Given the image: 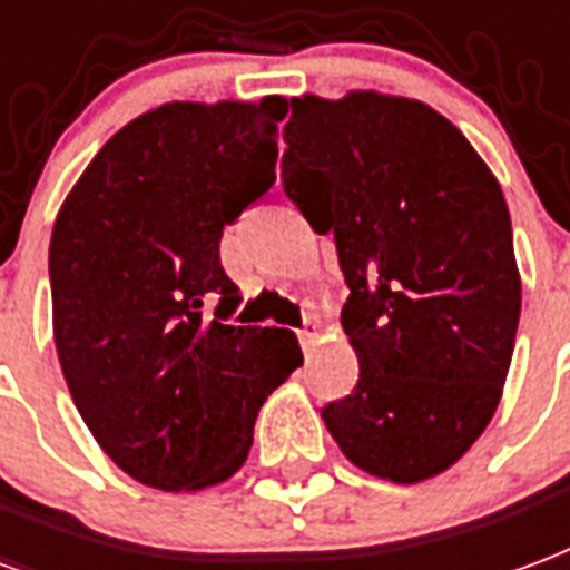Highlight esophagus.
<instances>
[{"label":"esophagus","mask_w":570,"mask_h":570,"mask_svg":"<svg viewBox=\"0 0 570 570\" xmlns=\"http://www.w3.org/2000/svg\"><path fill=\"white\" fill-rule=\"evenodd\" d=\"M317 335H320V323L317 320H305V326L298 332V341H302V350L311 353V347L317 344Z\"/></svg>","instance_id":"34e87169"}]
</instances>
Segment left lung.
<instances>
[{
  "label": "left lung",
  "instance_id": "8db88e82",
  "mask_svg": "<svg viewBox=\"0 0 570 570\" xmlns=\"http://www.w3.org/2000/svg\"><path fill=\"white\" fill-rule=\"evenodd\" d=\"M281 180L335 235L360 360L323 420L341 453L392 483L456 465L501 402L522 284L499 180L446 117L402 96L293 99Z\"/></svg>",
  "mask_w": 570,
  "mask_h": 570
}]
</instances>
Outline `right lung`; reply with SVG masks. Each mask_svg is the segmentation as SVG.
<instances>
[{
    "instance_id": "right-lung-1",
    "label": "right lung",
    "mask_w": 570,
    "mask_h": 570,
    "mask_svg": "<svg viewBox=\"0 0 570 570\" xmlns=\"http://www.w3.org/2000/svg\"><path fill=\"white\" fill-rule=\"evenodd\" d=\"M286 108L159 105L108 138L53 223L62 374L92 438L145 487L229 480L263 402L302 365L289 328L226 323L242 296L220 265L223 226L272 189Z\"/></svg>"
}]
</instances>
